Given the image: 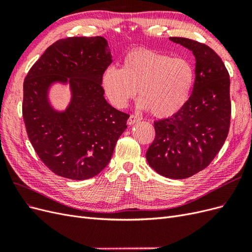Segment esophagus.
Masks as SVG:
<instances>
[{"label":"esophagus","instance_id":"34e87169","mask_svg":"<svg viewBox=\"0 0 252 252\" xmlns=\"http://www.w3.org/2000/svg\"><path fill=\"white\" fill-rule=\"evenodd\" d=\"M141 121V118L138 117V116H134V114H132V116L129 117L128 121H127V124L128 125H133L135 123H138V122Z\"/></svg>","mask_w":252,"mask_h":252}]
</instances>
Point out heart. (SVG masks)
Masks as SVG:
<instances>
[{
    "label": "heart",
    "mask_w": 252,
    "mask_h": 252,
    "mask_svg": "<svg viewBox=\"0 0 252 252\" xmlns=\"http://www.w3.org/2000/svg\"><path fill=\"white\" fill-rule=\"evenodd\" d=\"M194 82V70L187 60L147 48L129 51L122 68L110 66L103 72L102 85L117 108H125L139 88L136 105L149 109L157 118H168L188 101Z\"/></svg>",
    "instance_id": "heart-1"
}]
</instances>
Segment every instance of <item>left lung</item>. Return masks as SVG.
<instances>
[{"instance_id": "1", "label": "left lung", "mask_w": 252, "mask_h": 252, "mask_svg": "<svg viewBox=\"0 0 252 252\" xmlns=\"http://www.w3.org/2000/svg\"><path fill=\"white\" fill-rule=\"evenodd\" d=\"M169 40L193 53L195 80L183 108L155 122L156 138L146 158L158 174L181 180L206 168L223 146L230 125V79L223 61L207 45L185 37Z\"/></svg>"}]
</instances>
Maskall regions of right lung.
<instances>
[{
  "instance_id": "obj_1",
  "label": "right lung",
  "mask_w": 252,
  "mask_h": 252,
  "mask_svg": "<svg viewBox=\"0 0 252 252\" xmlns=\"http://www.w3.org/2000/svg\"><path fill=\"white\" fill-rule=\"evenodd\" d=\"M112 62L103 36H74L49 46L24 81L23 118L28 138L48 168L70 180H87L105 169L127 128L129 114L106 101L102 77ZM56 85L70 87L71 101L57 110Z\"/></svg>"
}]
</instances>
